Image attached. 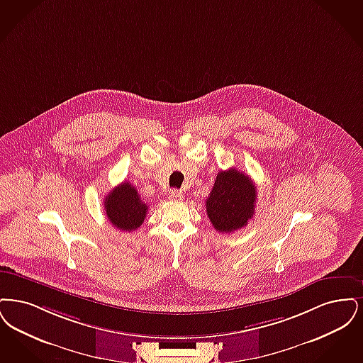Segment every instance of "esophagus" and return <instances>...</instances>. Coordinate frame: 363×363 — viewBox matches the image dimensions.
Instances as JSON below:
<instances>
[{"instance_id":"obj_1","label":"esophagus","mask_w":363,"mask_h":363,"mask_svg":"<svg viewBox=\"0 0 363 363\" xmlns=\"http://www.w3.org/2000/svg\"><path fill=\"white\" fill-rule=\"evenodd\" d=\"M169 199L174 201V202L183 201V194L179 192V191H172V192H169Z\"/></svg>"}]
</instances>
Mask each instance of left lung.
Listing matches in <instances>:
<instances>
[{"mask_svg": "<svg viewBox=\"0 0 363 363\" xmlns=\"http://www.w3.org/2000/svg\"><path fill=\"white\" fill-rule=\"evenodd\" d=\"M256 186L248 174L230 168L217 174L206 201V211L214 229L232 233L244 228L255 216Z\"/></svg>", "mask_w": 363, "mask_h": 363, "instance_id": "obj_1", "label": "left lung"}]
</instances>
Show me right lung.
Here are the masks:
<instances>
[{
  "instance_id": "add662e5",
  "label": "right lung",
  "mask_w": 363,
  "mask_h": 363,
  "mask_svg": "<svg viewBox=\"0 0 363 363\" xmlns=\"http://www.w3.org/2000/svg\"><path fill=\"white\" fill-rule=\"evenodd\" d=\"M104 208L111 223L121 230L133 232L145 221L147 206L142 202L138 191L123 182L111 191L104 199Z\"/></svg>"
}]
</instances>
